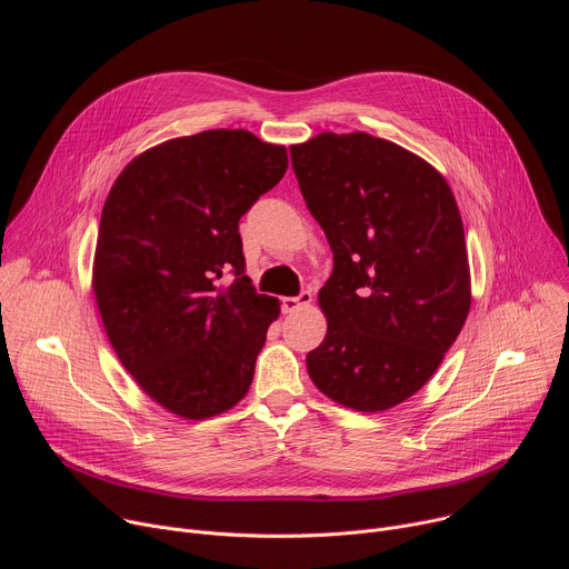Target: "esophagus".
I'll use <instances>...</instances> for the list:
<instances>
[{
    "instance_id": "esophagus-1",
    "label": "esophagus",
    "mask_w": 569,
    "mask_h": 569,
    "mask_svg": "<svg viewBox=\"0 0 569 569\" xmlns=\"http://www.w3.org/2000/svg\"><path fill=\"white\" fill-rule=\"evenodd\" d=\"M312 303V295L308 292V290H303L301 295H297V297H286L283 299V310L286 312H297V310H301V308H308Z\"/></svg>"
}]
</instances>
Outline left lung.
Masks as SVG:
<instances>
[{
	"mask_svg": "<svg viewBox=\"0 0 569 569\" xmlns=\"http://www.w3.org/2000/svg\"><path fill=\"white\" fill-rule=\"evenodd\" d=\"M290 157L333 252L308 376L349 410H391L435 376L470 310L457 200L430 161L367 132H319Z\"/></svg>",
	"mask_w": 569,
	"mask_h": 569,
	"instance_id": "left-lung-1",
	"label": "left lung"
}]
</instances>
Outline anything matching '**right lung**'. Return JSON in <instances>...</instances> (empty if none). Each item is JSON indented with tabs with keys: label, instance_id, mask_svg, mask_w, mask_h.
<instances>
[{
	"label": "right lung",
	"instance_id": "obj_1",
	"mask_svg": "<svg viewBox=\"0 0 569 569\" xmlns=\"http://www.w3.org/2000/svg\"><path fill=\"white\" fill-rule=\"evenodd\" d=\"M286 169V146L204 130L139 152L106 198L92 290L108 340L180 419L218 417L250 391L281 301L242 274L238 220ZM227 269L237 279L218 284Z\"/></svg>",
	"mask_w": 569,
	"mask_h": 569
}]
</instances>
